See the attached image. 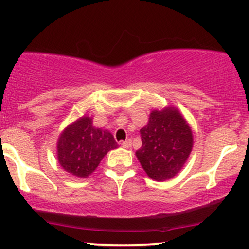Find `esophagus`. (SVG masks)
<instances>
[{"mask_svg": "<svg viewBox=\"0 0 249 249\" xmlns=\"http://www.w3.org/2000/svg\"><path fill=\"white\" fill-rule=\"evenodd\" d=\"M121 145L124 146V148H129V147H132V140H130V139H127V140L122 141Z\"/></svg>", "mask_w": 249, "mask_h": 249, "instance_id": "obj_1", "label": "esophagus"}]
</instances>
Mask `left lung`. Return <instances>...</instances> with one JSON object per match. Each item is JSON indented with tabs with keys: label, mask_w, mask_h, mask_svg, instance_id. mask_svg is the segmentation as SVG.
I'll return each mask as SVG.
<instances>
[{
	"label": "left lung",
	"mask_w": 249,
	"mask_h": 249,
	"mask_svg": "<svg viewBox=\"0 0 249 249\" xmlns=\"http://www.w3.org/2000/svg\"><path fill=\"white\" fill-rule=\"evenodd\" d=\"M140 134L142 145L136 157L148 177L158 181L175 177L194 145L191 129L180 113L175 108L152 111Z\"/></svg>",
	"instance_id": "8db88e82"
}]
</instances>
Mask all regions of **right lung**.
<instances>
[{
    "mask_svg": "<svg viewBox=\"0 0 249 249\" xmlns=\"http://www.w3.org/2000/svg\"><path fill=\"white\" fill-rule=\"evenodd\" d=\"M116 147L110 133L95 128L90 117L83 116L60 134L58 160L66 172L85 178L96 170L103 157Z\"/></svg>",
    "mask_w": 249,
    "mask_h": 249,
    "instance_id": "obj_1",
    "label": "right lung"
}]
</instances>
